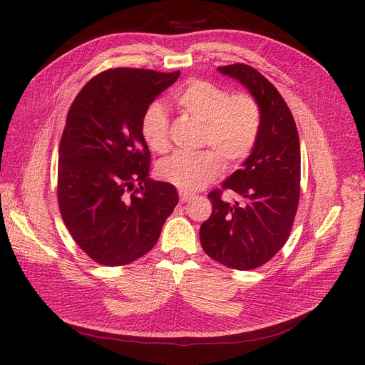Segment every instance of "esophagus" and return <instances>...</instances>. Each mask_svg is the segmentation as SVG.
<instances>
[{
  "label": "esophagus",
  "mask_w": 365,
  "mask_h": 365,
  "mask_svg": "<svg viewBox=\"0 0 365 365\" xmlns=\"http://www.w3.org/2000/svg\"><path fill=\"white\" fill-rule=\"evenodd\" d=\"M190 197H193V193L187 192V190H180V201L181 202H187L190 200Z\"/></svg>",
  "instance_id": "1"
}]
</instances>
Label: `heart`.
Wrapping results in <instances>:
<instances>
[{
	"instance_id": "1",
	"label": "heart",
	"mask_w": 365,
	"mask_h": 365,
	"mask_svg": "<svg viewBox=\"0 0 365 365\" xmlns=\"http://www.w3.org/2000/svg\"><path fill=\"white\" fill-rule=\"evenodd\" d=\"M175 103L184 114L202 123L200 152H176L158 165L160 178L182 190H197L212 182L228 165L250 157L259 140L262 109L247 93L230 96L213 82L193 79L175 94ZM141 135L155 152L169 149V118L158 103L146 108L141 117Z\"/></svg>"
}]
</instances>
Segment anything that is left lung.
Masks as SVG:
<instances>
[{"instance_id": "obj_1", "label": "left lung", "mask_w": 365, "mask_h": 365, "mask_svg": "<svg viewBox=\"0 0 365 365\" xmlns=\"http://www.w3.org/2000/svg\"><path fill=\"white\" fill-rule=\"evenodd\" d=\"M217 70L248 88L262 109V128L242 169L208 193L213 210L200 239L216 262L248 271L269 262L291 235L300 201V140L289 106L267 77L245 63ZM225 190L237 195L235 202L223 200Z\"/></svg>"}]
</instances>
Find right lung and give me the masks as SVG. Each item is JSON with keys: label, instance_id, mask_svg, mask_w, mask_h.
<instances>
[{"label": "right lung", "instance_id": "right-lung-1", "mask_svg": "<svg viewBox=\"0 0 365 365\" xmlns=\"http://www.w3.org/2000/svg\"><path fill=\"white\" fill-rule=\"evenodd\" d=\"M180 71L111 68L94 76L70 106L59 146L58 202L88 257L121 267L157 244L178 204L169 182L150 181L141 135L146 108Z\"/></svg>", "mask_w": 365, "mask_h": 365}]
</instances>
